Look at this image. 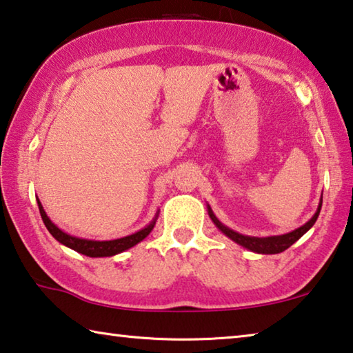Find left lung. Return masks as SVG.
I'll use <instances>...</instances> for the list:
<instances>
[{
  "label": "left lung",
  "mask_w": 353,
  "mask_h": 353,
  "mask_svg": "<svg viewBox=\"0 0 353 353\" xmlns=\"http://www.w3.org/2000/svg\"><path fill=\"white\" fill-rule=\"evenodd\" d=\"M321 207H322V199L319 201V207H318V210H316V213L313 214V218L310 219L308 223L299 227V229L292 230V232H290V234H285V235L266 236V238L241 235V234H238V232L229 229V227H225L216 216H214L210 207H208V214H210V218L214 223V225H216L225 236H229L232 241L240 244V246L252 250V252H256V254H279V252H283V250H286L290 246H292V244H294L299 238H301L303 234H307V232L312 229L313 224L316 223V219H318V216H319Z\"/></svg>",
  "instance_id": "8db88e82"
}]
</instances>
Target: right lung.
<instances>
[{"label":"right lung","instance_id":"add662e5","mask_svg":"<svg viewBox=\"0 0 353 353\" xmlns=\"http://www.w3.org/2000/svg\"><path fill=\"white\" fill-rule=\"evenodd\" d=\"M37 204H39L41 219H43V223L46 225V229L50 230V234L54 236L59 243H62L63 246H67L70 249L76 250V252L87 256H112L119 252H124V250H128L130 248H134L135 244H139L140 241L145 240L149 234H151V230L155 225V221H157V216H159V212H157L155 218L151 221V224L146 225L145 229L135 232L132 235L118 238V240H110V241H94V240H85V238H77V236L65 234L63 230L59 229V227L52 223L50 218H48L46 212L43 210V205H41V202L39 199H37Z\"/></svg>","mask_w":353,"mask_h":353}]
</instances>
